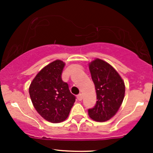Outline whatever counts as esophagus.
Masks as SVG:
<instances>
[{
	"instance_id": "1",
	"label": "esophagus",
	"mask_w": 153,
	"mask_h": 153,
	"mask_svg": "<svg viewBox=\"0 0 153 153\" xmlns=\"http://www.w3.org/2000/svg\"><path fill=\"white\" fill-rule=\"evenodd\" d=\"M77 100L79 101H81L83 100V96H82V94H79V95L77 96Z\"/></svg>"
}]
</instances>
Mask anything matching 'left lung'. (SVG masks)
I'll list each match as a JSON object with an SVG mask.
<instances>
[{
    "label": "left lung",
    "mask_w": 153,
    "mask_h": 153,
    "mask_svg": "<svg viewBox=\"0 0 153 153\" xmlns=\"http://www.w3.org/2000/svg\"><path fill=\"white\" fill-rule=\"evenodd\" d=\"M89 68L97 101L94 107L88 109V114L95 121L105 122L117 113L123 101L124 81L111 65L98 58L89 64Z\"/></svg>",
    "instance_id": "left-lung-1"
}]
</instances>
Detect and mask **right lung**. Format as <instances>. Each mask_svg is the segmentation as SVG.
<instances>
[{"label": "right lung", "instance_id": "obj_1", "mask_svg": "<svg viewBox=\"0 0 153 153\" xmlns=\"http://www.w3.org/2000/svg\"><path fill=\"white\" fill-rule=\"evenodd\" d=\"M65 63L56 60L42 69L31 82L29 93L37 113L53 123L64 121L74 106L76 97L62 80Z\"/></svg>", "mask_w": 153, "mask_h": 153}]
</instances>
